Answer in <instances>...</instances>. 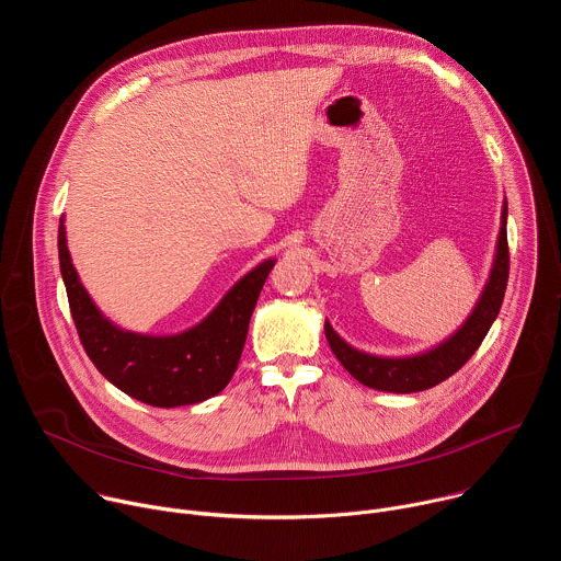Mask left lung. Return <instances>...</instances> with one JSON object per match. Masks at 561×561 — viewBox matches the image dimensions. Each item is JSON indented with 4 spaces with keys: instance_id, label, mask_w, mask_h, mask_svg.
Wrapping results in <instances>:
<instances>
[{
    "instance_id": "8db88e82",
    "label": "left lung",
    "mask_w": 561,
    "mask_h": 561,
    "mask_svg": "<svg viewBox=\"0 0 561 561\" xmlns=\"http://www.w3.org/2000/svg\"><path fill=\"white\" fill-rule=\"evenodd\" d=\"M506 217L508 204L502 206V228L497 237L495 262L489 275V282L479 295L472 312L466 322L435 348L411 355V357H379L346 344L333 327L327 322L324 333L331 344V351L342 362V366L364 386L383 390V392H417L437 386L439 381L455 375L484 342L489 329L500 314L506 284H508V237H506Z\"/></svg>"
}]
</instances>
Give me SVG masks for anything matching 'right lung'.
Masks as SVG:
<instances>
[{"mask_svg": "<svg viewBox=\"0 0 561 561\" xmlns=\"http://www.w3.org/2000/svg\"><path fill=\"white\" fill-rule=\"evenodd\" d=\"M59 268L82 346L95 368L122 392L148 407L199 404L221 392L242 357L249 322L275 260L239 279L202 322L180 335H141L115 327L79 282L59 221Z\"/></svg>", "mask_w": 561, "mask_h": 561, "instance_id": "add662e5", "label": "right lung"}]
</instances>
